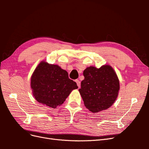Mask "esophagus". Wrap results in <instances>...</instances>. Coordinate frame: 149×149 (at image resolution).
Here are the masks:
<instances>
[{"mask_svg": "<svg viewBox=\"0 0 149 149\" xmlns=\"http://www.w3.org/2000/svg\"><path fill=\"white\" fill-rule=\"evenodd\" d=\"M75 81H76V84H77L78 88H80V86H81V82H80V81H79L78 79H76V80Z\"/></svg>", "mask_w": 149, "mask_h": 149, "instance_id": "esophagus-1", "label": "esophagus"}]
</instances>
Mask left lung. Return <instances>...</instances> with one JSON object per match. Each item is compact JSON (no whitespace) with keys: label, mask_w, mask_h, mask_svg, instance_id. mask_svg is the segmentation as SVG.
<instances>
[{"label":"left lung","mask_w":149,"mask_h":149,"mask_svg":"<svg viewBox=\"0 0 149 149\" xmlns=\"http://www.w3.org/2000/svg\"><path fill=\"white\" fill-rule=\"evenodd\" d=\"M83 75L84 79L79 91L88 109L96 113L113 104L120 86L118 76L110 65H103L100 68L88 67Z\"/></svg>","instance_id":"8db88e82"}]
</instances>
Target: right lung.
I'll list each match as a JSON object with an SVG mask.
<instances>
[{
	"label": "right lung",
	"instance_id": "add662e5",
	"mask_svg": "<svg viewBox=\"0 0 149 149\" xmlns=\"http://www.w3.org/2000/svg\"><path fill=\"white\" fill-rule=\"evenodd\" d=\"M31 88L35 100L43 105L56 108L65 102L78 87L68 73L56 65L40 62L31 77Z\"/></svg>",
	"mask_w": 149,
	"mask_h": 149
}]
</instances>
